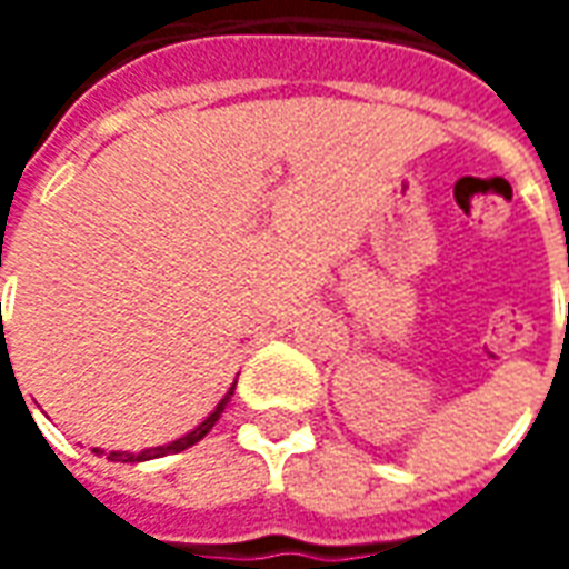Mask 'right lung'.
Wrapping results in <instances>:
<instances>
[{"mask_svg":"<svg viewBox=\"0 0 569 569\" xmlns=\"http://www.w3.org/2000/svg\"><path fill=\"white\" fill-rule=\"evenodd\" d=\"M231 396H234V383H231V390L219 399V406L212 408L210 411V418L207 420H200L198 427L191 429V432H186L182 439H176L170 441V445H158V448H146V451L140 453H130V451H109V460H116V463H142V460H154V457H167V453H179V451H186V448H191V445H198L207 432H210L212 427H216V420L222 418V411L224 406L231 402ZM93 453H103L100 448H93Z\"/></svg>","mask_w":569,"mask_h":569,"instance_id":"1","label":"right lung"}]
</instances>
